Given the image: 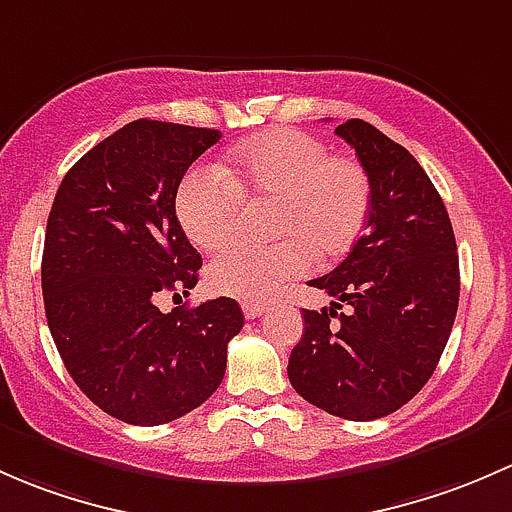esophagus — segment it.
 Returning <instances> with one entry per match:
<instances>
[{"label": "esophagus", "instance_id": "obj_1", "mask_svg": "<svg viewBox=\"0 0 512 512\" xmlns=\"http://www.w3.org/2000/svg\"><path fill=\"white\" fill-rule=\"evenodd\" d=\"M241 308H244V315L249 320H254V318H261L263 313H266V303H254V300H244V303H241Z\"/></svg>", "mask_w": 512, "mask_h": 512}]
</instances>
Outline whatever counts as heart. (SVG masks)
Here are the masks:
<instances>
[{
    "mask_svg": "<svg viewBox=\"0 0 512 512\" xmlns=\"http://www.w3.org/2000/svg\"><path fill=\"white\" fill-rule=\"evenodd\" d=\"M244 202L273 204L276 244H236L209 268V286L241 300H266L310 261L345 256L372 209L370 175L360 160L330 155L298 130H271L241 142L224 172H192L177 192V217L189 239L219 251L239 234Z\"/></svg>",
    "mask_w": 512,
    "mask_h": 512,
    "instance_id": "heart-1",
    "label": "heart"
}]
</instances>
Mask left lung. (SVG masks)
Masks as SVG:
<instances>
[{
    "instance_id": "8db88e82",
    "label": "left lung",
    "mask_w": 512,
    "mask_h": 512,
    "mask_svg": "<svg viewBox=\"0 0 512 512\" xmlns=\"http://www.w3.org/2000/svg\"><path fill=\"white\" fill-rule=\"evenodd\" d=\"M335 133L370 175L372 209L345 261L310 281L338 303L303 310L288 379L323 412L372 421L404 407L434 374L461 276L444 199L414 155L360 118ZM342 302L351 305L347 314Z\"/></svg>"
}]
</instances>
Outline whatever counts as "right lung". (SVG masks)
Returning a JSON list of instances; mask_svg holds the SVG:
<instances>
[{
  "mask_svg": "<svg viewBox=\"0 0 512 512\" xmlns=\"http://www.w3.org/2000/svg\"><path fill=\"white\" fill-rule=\"evenodd\" d=\"M219 130L133 120L63 177L46 224L41 291L73 382L105 414L157 426L207 402L226 345L244 328L234 298L162 313V293L189 295L202 256L175 212L184 172Z\"/></svg>",
  "mask_w": 512,
  "mask_h": 512,
  "instance_id": "1",
  "label": "right lung"
}]
</instances>
